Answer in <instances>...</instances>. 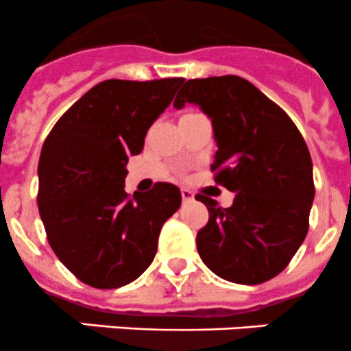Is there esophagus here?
I'll use <instances>...</instances> for the list:
<instances>
[{
    "label": "esophagus",
    "instance_id": "obj_1",
    "mask_svg": "<svg viewBox=\"0 0 351 351\" xmlns=\"http://www.w3.org/2000/svg\"><path fill=\"white\" fill-rule=\"evenodd\" d=\"M180 196H182L184 203H187V201H193L194 199V194L191 193L189 189H182V191H180Z\"/></svg>",
    "mask_w": 351,
    "mask_h": 351
}]
</instances>
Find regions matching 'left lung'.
<instances>
[{
  "label": "left lung",
  "mask_w": 351,
  "mask_h": 351,
  "mask_svg": "<svg viewBox=\"0 0 351 351\" xmlns=\"http://www.w3.org/2000/svg\"><path fill=\"white\" fill-rule=\"evenodd\" d=\"M196 104L213 124L215 182L235 193L230 208L196 194L208 223L196 245L220 278L258 285L289 266L308 230L312 160L289 114L235 75L187 80L174 107Z\"/></svg>",
  "instance_id": "obj_1"
}]
</instances>
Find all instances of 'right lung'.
<instances>
[{"instance_id":"add662e5","label":"right lung","mask_w":351,"mask_h":351,"mask_svg":"<svg viewBox=\"0 0 351 351\" xmlns=\"http://www.w3.org/2000/svg\"><path fill=\"white\" fill-rule=\"evenodd\" d=\"M184 78L106 80L76 100L43 145L37 204L59 261L93 289L134 282L157 254L162 225L180 191L157 182L124 191L126 164L169 107Z\"/></svg>"}]
</instances>
